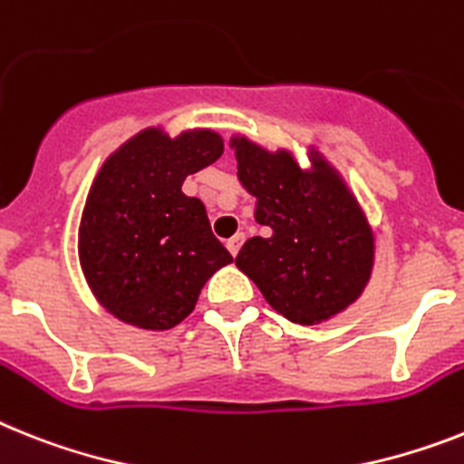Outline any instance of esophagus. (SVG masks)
I'll return each mask as SVG.
<instances>
[{
    "label": "esophagus",
    "mask_w": 464,
    "mask_h": 464,
    "mask_svg": "<svg viewBox=\"0 0 464 464\" xmlns=\"http://www.w3.org/2000/svg\"><path fill=\"white\" fill-rule=\"evenodd\" d=\"M243 240H245V233H236V236H233V238L228 240V243H226V247H228V252H231L233 256L238 255V250H240V245H243Z\"/></svg>",
    "instance_id": "esophagus-1"
}]
</instances>
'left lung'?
<instances>
[{
  "label": "left lung",
  "instance_id": "8db88e82",
  "mask_svg": "<svg viewBox=\"0 0 464 464\" xmlns=\"http://www.w3.org/2000/svg\"><path fill=\"white\" fill-rule=\"evenodd\" d=\"M231 148L256 224L271 228L240 247L236 266L287 321L318 325L342 314L375 264V236L342 174L318 150L302 169L290 150H266L247 136H233Z\"/></svg>",
  "mask_w": 464,
  "mask_h": 464
}]
</instances>
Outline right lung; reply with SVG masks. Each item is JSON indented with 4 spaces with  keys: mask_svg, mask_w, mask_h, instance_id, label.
Instances as JSON below:
<instances>
[{
    "mask_svg": "<svg viewBox=\"0 0 464 464\" xmlns=\"http://www.w3.org/2000/svg\"><path fill=\"white\" fill-rule=\"evenodd\" d=\"M224 153L212 130L169 136L148 127L111 155L80 221L82 274L99 304L141 330H169L196 309L202 285L233 262L184 179Z\"/></svg>",
    "mask_w": 464,
    "mask_h": 464,
    "instance_id": "add662e5",
    "label": "right lung"
}]
</instances>
